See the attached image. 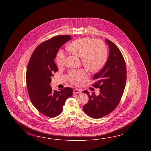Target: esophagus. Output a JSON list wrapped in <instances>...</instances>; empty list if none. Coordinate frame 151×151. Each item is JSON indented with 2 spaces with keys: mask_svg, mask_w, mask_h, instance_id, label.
<instances>
[{
  "mask_svg": "<svg viewBox=\"0 0 151 151\" xmlns=\"http://www.w3.org/2000/svg\"><path fill=\"white\" fill-rule=\"evenodd\" d=\"M81 92V91L80 89H74L73 90V94H77V93H80Z\"/></svg>",
  "mask_w": 151,
  "mask_h": 151,
  "instance_id": "1",
  "label": "esophagus"
}]
</instances>
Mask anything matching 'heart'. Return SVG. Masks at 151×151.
Here are the masks:
<instances>
[{
  "instance_id": "heart-1",
  "label": "heart",
  "mask_w": 151,
  "mask_h": 151,
  "mask_svg": "<svg viewBox=\"0 0 151 151\" xmlns=\"http://www.w3.org/2000/svg\"><path fill=\"white\" fill-rule=\"evenodd\" d=\"M66 50L69 53L81 58L83 66L91 73L101 71L107 60L108 50L106 44L101 40H95L90 37L77 39L68 45ZM55 61L58 67L64 66L66 56L63 52L57 53ZM86 76V72L83 70H72L68 73L69 80L75 85L79 83Z\"/></svg>"
}]
</instances>
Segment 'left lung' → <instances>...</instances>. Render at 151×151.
<instances>
[{"mask_svg":"<svg viewBox=\"0 0 151 151\" xmlns=\"http://www.w3.org/2000/svg\"><path fill=\"white\" fill-rule=\"evenodd\" d=\"M109 48V56L104 68L94 74L96 82L93 86L100 88V93L87 94L89 100L83 106L84 112L92 118L98 119L108 115L118 105L125 87L126 66L119 48L113 42L106 39Z\"/></svg>","mask_w":151,"mask_h":151,"instance_id":"obj_1","label":"left lung"}]
</instances>
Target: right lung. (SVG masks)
I'll return each mask as SVG.
<instances>
[{"label": "right lung", "instance_id": "obj_1", "mask_svg": "<svg viewBox=\"0 0 151 151\" xmlns=\"http://www.w3.org/2000/svg\"><path fill=\"white\" fill-rule=\"evenodd\" d=\"M71 39L70 35H60L42 42L33 52L27 65L26 85L31 103L39 112L50 118L61 113L66 100L73 94L70 87L57 91L50 86L51 77L58 71L54 59L59 48Z\"/></svg>", "mask_w": 151, "mask_h": 151}]
</instances>
